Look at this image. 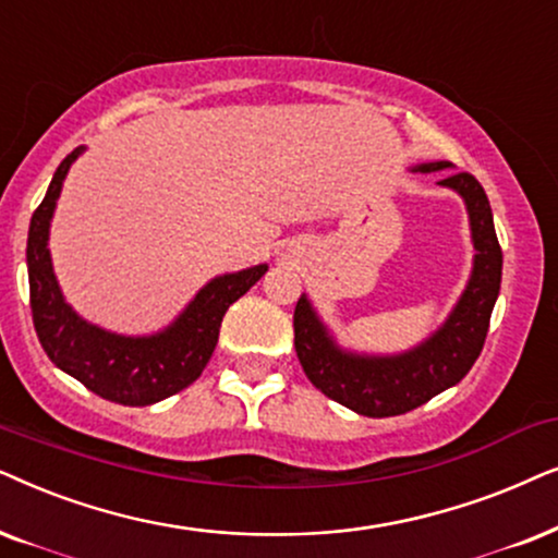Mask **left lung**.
I'll return each instance as SVG.
<instances>
[{
    "mask_svg": "<svg viewBox=\"0 0 558 558\" xmlns=\"http://www.w3.org/2000/svg\"><path fill=\"white\" fill-rule=\"evenodd\" d=\"M451 168L454 166L449 160H439L421 162L413 170L441 173ZM439 185L464 198L474 259L472 275L457 306L430 337L400 354L352 352L337 344L306 293L295 303V354L303 373L326 398L369 418H388L428 403L430 398L462 380L485 347L489 316L502 278V250L495 234L493 209L485 189L470 173H451L441 178Z\"/></svg>",
    "mask_w": 558,
    "mask_h": 558,
    "instance_id": "left-lung-1",
    "label": "left lung"
}]
</instances>
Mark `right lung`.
I'll list each match as a JSON object with an SVG mask.
<instances>
[{
    "label": "right lung",
    "instance_id": "add662e5",
    "mask_svg": "<svg viewBox=\"0 0 558 558\" xmlns=\"http://www.w3.org/2000/svg\"><path fill=\"white\" fill-rule=\"evenodd\" d=\"M86 147L81 145L58 166L46 198L29 219L27 278L33 324L50 362L76 377L96 396L122 405H153L175 396L204 373L219 341L227 308L242 299L267 272L255 265L240 272L217 275L162 331L124 337L88 324L63 299L53 272L48 240L50 221L69 170Z\"/></svg>",
    "mask_w": 558,
    "mask_h": 558
}]
</instances>
